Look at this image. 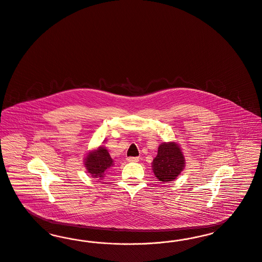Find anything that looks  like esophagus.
I'll return each instance as SVG.
<instances>
[{
	"label": "esophagus",
	"mask_w": 262,
	"mask_h": 262,
	"mask_svg": "<svg viewBox=\"0 0 262 262\" xmlns=\"http://www.w3.org/2000/svg\"><path fill=\"white\" fill-rule=\"evenodd\" d=\"M127 161L129 163H138L140 161V159L138 157H129V158H127Z\"/></svg>",
	"instance_id": "esophagus-1"
}]
</instances>
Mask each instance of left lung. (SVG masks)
<instances>
[{
  "label": "left lung",
  "mask_w": 262,
  "mask_h": 262,
  "mask_svg": "<svg viewBox=\"0 0 262 262\" xmlns=\"http://www.w3.org/2000/svg\"><path fill=\"white\" fill-rule=\"evenodd\" d=\"M152 170L160 181L177 179L184 166V158L176 143H163L152 161Z\"/></svg>",
  "instance_id": "8db88e82"
}]
</instances>
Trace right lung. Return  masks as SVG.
I'll return each mask as SVG.
<instances>
[{
    "label": "right lung",
    "mask_w": 262,
    "mask_h": 262,
    "mask_svg": "<svg viewBox=\"0 0 262 262\" xmlns=\"http://www.w3.org/2000/svg\"><path fill=\"white\" fill-rule=\"evenodd\" d=\"M113 165L110 152L104 147H99L97 151H93L85 159V167L93 178H103L104 172Z\"/></svg>",
    "instance_id": "add662e5"
}]
</instances>
